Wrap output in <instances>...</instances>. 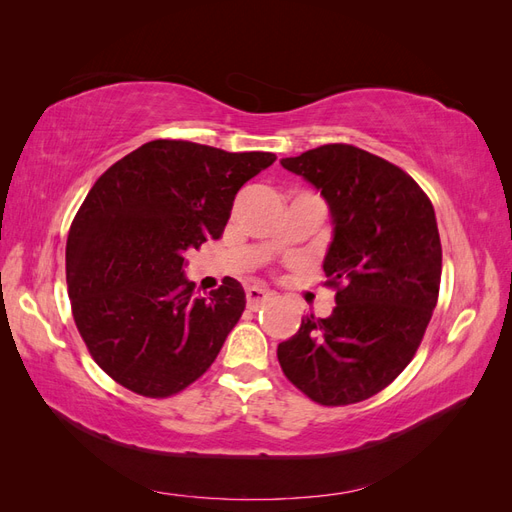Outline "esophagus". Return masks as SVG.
Masks as SVG:
<instances>
[{"mask_svg": "<svg viewBox=\"0 0 512 512\" xmlns=\"http://www.w3.org/2000/svg\"><path fill=\"white\" fill-rule=\"evenodd\" d=\"M273 297V292H269L267 288L260 286H250L245 290V299H247V307H258L260 303H265Z\"/></svg>", "mask_w": 512, "mask_h": 512, "instance_id": "esophagus-1", "label": "esophagus"}]
</instances>
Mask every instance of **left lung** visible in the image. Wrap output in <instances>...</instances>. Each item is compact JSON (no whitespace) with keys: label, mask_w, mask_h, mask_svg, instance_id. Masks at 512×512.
<instances>
[{"label":"left lung","mask_w":512,"mask_h":512,"mask_svg":"<svg viewBox=\"0 0 512 512\" xmlns=\"http://www.w3.org/2000/svg\"><path fill=\"white\" fill-rule=\"evenodd\" d=\"M282 166L329 205L322 267L337 305L329 318L305 316L277 359L316 404H356L389 386L421 346L442 275L436 213L408 173L359 147L322 145Z\"/></svg>","instance_id":"1"}]
</instances>
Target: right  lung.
I'll return each mask as SVG.
<instances>
[{"mask_svg":"<svg viewBox=\"0 0 512 512\" xmlns=\"http://www.w3.org/2000/svg\"><path fill=\"white\" fill-rule=\"evenodd\" d=\"M275 153L151 141L94 183L66 243L72 316L94 361L126 389L170 397L215 361L245 309L232 277L196 294L185 252L220 239L232 200Z\"/></svg>","mask_w":512,"mask_h":512,"instance_id":"1","label":"right lung"}]
</instances>
